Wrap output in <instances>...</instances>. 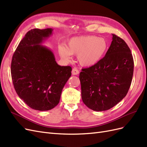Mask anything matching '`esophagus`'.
Listing matches in <instances>:
<instances>
[{
  "label": "esophagus",
  "instance_id": "1",
  "mask_svg": "<svg viewBox=\"0 0 147 147\" xmlns=\"http://www.w3.org/2000/svg\"><path fill=\"white\" fill-rule=\"evenodd\" d=\"M71 73H72L73 75H78L79 73V70L76 68H74L72 69V71H71Z\"/></svg>",
  "mask_w": 147,
  "mask_h": 147
}]
</instances>
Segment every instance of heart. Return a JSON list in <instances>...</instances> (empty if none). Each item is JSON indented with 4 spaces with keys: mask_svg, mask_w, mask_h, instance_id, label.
<instances>
[{
    "mask_svg": "<svg viewBox=\"0 0 147 147\" xmlns=\"http://www.w3.org/2000/svg\"><path fill=\"white\" fill-rule=\"evenodd\" d=\"M108 49L106 39L96 36H84L71 39L67 45L60 46L58 52L63 59L68 61L70 55L78 56V61L82 66L96 65L105 55Z\"/></svg>",
    "mask_w": 147,
    "mask_h": 147,
    "instance_id": "obj_1",
    "label": "heart"
}]
</instances>
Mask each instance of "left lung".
Wrapping results in <instances>:
<instances>
[{
	"mask_svg": "<svg viewBox=\"0 0 147 147\" xmlns=\"http://www.w3.org/2000/svg\"><path fill=\"white\" fill-rule=\"evenodd\" d=\"M112 35L105 56L96 65L82 68L79 74L82 100L94 111L115 106L125 97L131 84L134 60L131 50L123 39Z\"/></svg>",
	"mask_w": 147,
	"mask_h": 147,
	"instance_id": "8db88e82",
	"label": "left lung"
}]
</instances>
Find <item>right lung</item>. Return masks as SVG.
<instances>
[{"mask_svg": "<svg viewBox=\"0 0 147 147\" xmlns=\"http://www.w3.org/2000/svg\"><path fill=\"white\" fill-rule=\"evenodd\" d=\"M52 31V28L29 31L12 57L11 75L15 91L36 110L47 111L56 107L71 75V66L58 65L51 50L40 45Z\"/></svg>", "mask_w": 147, "mask_h": 147, "instance_id": "add662e5", "label": "right lung"}]
</instances>
